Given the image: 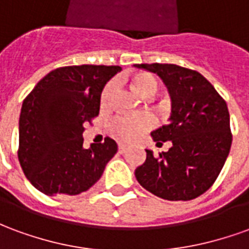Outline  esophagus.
I'll return each instance as SVG.
<instances>
[{
	"label": "esophagus",
	"instance_id": "esophagus-1",
	"mask_svg": "<svg viewBox=\"0 0 249 249\" xmlns=\"http://www.w3.org/2000/svg\"><path fill=\"white\" fill-rule=\"evenodd\" d=\"M125 151H126V145H124V144H120V145H119V152H120V153H124Z\"/></svg>",
	"mask_w": 249,
	"mask_h": 249
}]
</instances>
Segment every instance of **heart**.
<instances>
[{
	"label": "heart",
	"instance_id": "heart-1",
	"mask_svg": "<svg viewBox=\"0 0 249 249\" xmlns=\"http://www.w3.org/2000/svg\"><path fill=\"white\" fill-rule=\"evenodd\" d=\"M133 88L140 96L148 97L157 90V80L149 73H140L133 78ZM113 90L114 84L108 82L104 88L100 98V103L103 107L108 105ZM153 124H155L153 119L149 114H128V116H119L112 120L109 129L116 139L125 142H132L146 133L153 126Z\"/></svg>",
	"mask_w": 249,
	"mask_h": 249
}]
</instances>
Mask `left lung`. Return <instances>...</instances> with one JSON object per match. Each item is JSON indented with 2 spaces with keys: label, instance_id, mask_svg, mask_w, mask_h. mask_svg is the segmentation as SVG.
<instances>
[{
  "label": "left lung",
  "instance_id": "1",
  "mask_svg": "<svg viewBox=\"0 0 249 249\" xmlns=\"http://www.w3.org/2000/svg\"><path fill=\"white\" fill-rule=\"evenodd\" d=\"M156 73L172 97L171 123L153 130L157 145L171 141L168 152L153 156L136 169L142 188L157 197L188 201L213 185L230 153L232 132L225 100L198 71L175 64H136Z\"/></svg>",
  "mask_w": 249,
  "mask_h": 249
}]
</instances>
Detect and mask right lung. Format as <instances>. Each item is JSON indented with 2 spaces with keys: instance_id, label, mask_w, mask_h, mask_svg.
<instances>
[{
  "instance_id": "add662e5",
  "label": "right lung",
  "mask_w": 249,
  "mask_h": 249,
  "mask_svg": "<svg viewBox=\"0 0 249 249\" xmlns=\"http://www.w3.org/2000/svg\"><path fill=\"white\" fill-rule=\"evenodd\" d=\"M117 65H73L48 73L25 97L19 114L18 160L25 176L40 192L74 196L103 176L117 142L84 149V124L100 112L105 84Z\"/></svg>"
}]
</instances>
